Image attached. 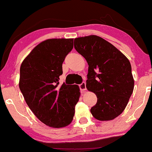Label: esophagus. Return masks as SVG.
Here are the masks:
<instances>
[{
    "instance_id": "34e87169",
    "label": "esophagus",
    "mask_w": 152,
    "mask_h": 152,
    "mask_svg": "<svg viewBox=\"0 0 152 152\" xmlns=\"http://www.w3.org/2000/svg\"><path fill=\"white\" fill-rule=\"evenodd\" d=\"M79 88L80 89L81 91H85L86 90V83L85 82H82L79 85Z\"/></svg>"
}]
</instances>
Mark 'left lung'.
Here are the masks:
<instances>
[{"label": "left lung", "mask_w": 152, "mask_h": 152, "mask_svg": "<svg viewBox=\"0 0 152 152\" xmlns=\"http://www.w3.org/2000/svg\"><path fill=\"white\" fill-rule=\"evenodd\" d=\"M74 46L88 64L87 89L97 97L91 115L99 121L115 119L124 112L133 92L130 62L115 46L98 36L75 38Z\"/></svg>", "instance_id": "8db88e82"}]
</instances>
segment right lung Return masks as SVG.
I'll use <instances>...</instances> for the list:
<instances>
[{
    "instance_id": "obj_1",
    "label": "right lung",
    "mask_w": 152,
    "mask_h": 152,
    "mask_svg": "<svg viewBox=\"0 0 152 152\" xmlns=\"http://www.w3.org/2000/svg\"><path fill=\"white\" fill-rule=\"evenodd\" d=\"M72 49L73 39H49L35 46L20 66L19 87L26 102L50 127L71 124L79 100L78 86H59L62 64Z\"/></svg>"
}]
</instances>
